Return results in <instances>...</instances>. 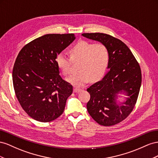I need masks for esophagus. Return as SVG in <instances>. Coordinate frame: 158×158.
I'll list each match as a JSON object with an SVG mask.
<instances>
[{"mask_svg":"<svg viewBox=\"0 0 158 158\" xmlns=\"http://www.w3.org/2000/svg\"><path fill=\"white\" fill-rule=\"evenodd\" d=\"M81 91H82V89H79V88H77V87L74 88V90H73L74 93H79V92Z\"/></svg>","mask_w":158,"mask_h":158,"instance_id":"1","label":"esophagus"}]
</instances>
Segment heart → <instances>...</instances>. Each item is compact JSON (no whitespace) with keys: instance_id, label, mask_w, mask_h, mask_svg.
<instances>
[{"instance_id":"heart-1","label":"heart","mask_w":158,"mask_h":158,"mask_svg":"<svg viewBox=\"0 0 158 158\" xmlns=\"http://www.w3.org/2000/svg\"><path fill=\"white\" fill-rule=\"evenodd\" d=\"M69 57L60 53L56 57L58 67L65 75L70 74L71 60L80 61L79 73L72 75L67 79L77 87H83L91 79L97 81L105 74L109 63V52L105 45L101 43L93 44L81 40L69 50Z\"/></svg>"}]
</instances>
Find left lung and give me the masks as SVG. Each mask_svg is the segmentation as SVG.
I'll use <instances>...</instances> for the list:
<instances>
[{
  "label": "left lung",
  "mask_w": 158,
  "mask_h": 158,
  "mask_svg": "<svg viewBox=\"0 0 158 158\" xmlns=\"http://www.w3.org/2000/svg\"><path fill=\"white\" fill-rule=\"evenodd\" d=\"M82 35L106 46L109 52V71L100 81L90 86L89 114L98 124L111 127L123 121L136 105L142 83L141 69L129 48L120 40L103 33H84ZM127 97L122 104L118 97Z\"/></svg>",
  "instance_id": "8db88e82"
}]
</instances>
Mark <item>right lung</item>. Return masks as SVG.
<instances>
[{"label":"right lung","mask_w":158,"mask_h":158,"mask_svg":"<svg viewBox=\"0 0 158 158\" xmlns=\"http://www.w3.org/2000/svg\"><path fill=\"white\" fill-rule=\"evenodd\" d=\"M75 39L74 34H46L27 44L12 71L16 98L33 119L49 123L60 116L73 86L61 78L56 57Z\"/></svg>","instance_id":"right-lung-1"}]
</instances>
